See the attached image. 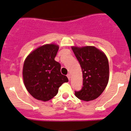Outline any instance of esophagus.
I'll use <instances>...</instances> for the list:
<instances>
[{
    "label": "esophagus",
    "instance_id": "34e87169",
    "mask_svg": "<svg viewBox=\"0 0 131 131\" xmlns=\"http://www.w3.org/2000/svg\"><path fill=\"white\" fill-rule=\"evenodd\" d=\"M67 77H68V80H70V78H71V75H70V73H68V75H67Z\"/></svg>",
    "mask_w": 131,
    "mask_h": 131
}]
</instances>
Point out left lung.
<instances>
[{
	"label": "left lung",
	"mask_w": 131,
	"mask_h": 131,
	"mask_svg": "<svg viewBox=\"0 0 131 131\" xmlns=\"http://www.w3.org/2000/svg\"><path fill=\"white\" fill-rule=\"evenodd\" d=\"M72 50L80 64L83 78V86L80 91H75V95L84 101L95 100L102 94L108 83V59L94 46H73Z\"/></svg>",
	"instance_id": "left-lung-1"
}]
</instances>
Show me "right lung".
Returning a JSON list of instances; mask_svg holds the SVG:
<instances>
[{
	"label": "right lung",
	"instance_id": "add662e5",
	"mask_svg": "<svg viewBox=\"0 0 131 131\" xmlns=\"http://www.w3.org/2000/svg\"><path fill=\"white\" fill-rule=\"evenodd\" d=\"M59 47L54 44L45 45L27 56L23 65L24 85L34 98L42 101L53 99L60 86L68 82L61 73V65L54 60Z\"/></svg>",
	"mask_w": 131,
	"mask_h": 131
}]
</instances>
